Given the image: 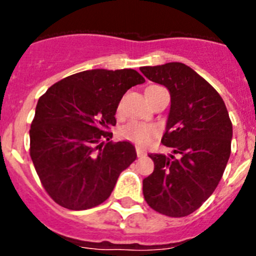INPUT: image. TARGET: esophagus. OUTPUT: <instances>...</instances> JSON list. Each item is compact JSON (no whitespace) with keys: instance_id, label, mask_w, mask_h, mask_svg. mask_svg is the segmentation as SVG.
<instances>
[{"instance_id":"esophagus-1","label":"esophagus","mask_w":256,"mask_h":256,"mask_svg":"<svg viewBox=\"0 0 256 256\" xmlns=\"http://www.w3.org/2000/svg\"><path fill=\"white\" fill-rule=\"evenodd\" d=\"M136 152H137V156H138V158H144V156H146V152H144L141 148H136Z\"/></svg>"}]
</instances>
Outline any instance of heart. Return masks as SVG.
<instances>
[{
	"instance_id": "obj_1",
	"label": "heart",
	"mask_w": 256,
	"mask_h": 256,
	"mask_svg": "<svg viewBox=\"0 0 256 256\" xmlns=\"http://www.w3.org/2000/svg\"><path fill=\"white\" fill-rule=\"evenodd\" d=\"M122 106L119 105V112ZM156 134L155 126L150 124L142 123V122H130L126 126H122L120 136L124 140H128L130 142H134L141 146H146L151 142V138Z\"/></svg>"
}]
</instances>
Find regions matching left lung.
<instances>
[{
	"mask_svg": "<svg viewBox=\"0 0 256 256\" xmlns=\"http://www.w3.org/2000/svg\"><path fill=\"white\" fill-rule=\"evenodd\" d=\"M170 94L162 144L173 154H150L154 172L144 180L148 206L174 218L190 216L218 186L230 155L232 123L220 94L182 62L140 68Z\"/></svg>",
	"mask_w": 256,
	"mask_h": 256,
	"instance_id": "1",
	"label": "left lung"
}]
</instances>
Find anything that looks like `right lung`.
<instances>
[{
    "label": "right lung",
    "mask_w": 256,
    "mask_h": 256,
    "mask_svg": "<svg viewBox=\"0 0 256 256\" xmlns=\"http://www.w3.org/2000/svg\"><path fill=\"white\" fill-rule=\"evenodd\" d=\"M144 78L133 69L86 70L40 97L32 122L30 158L42 186L60 206L86 210L112 195L137 158L130 142H108L122 97Z\"/></svg>",
    "instance_id": "add662e5"
}]
</instances>
